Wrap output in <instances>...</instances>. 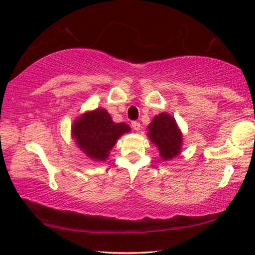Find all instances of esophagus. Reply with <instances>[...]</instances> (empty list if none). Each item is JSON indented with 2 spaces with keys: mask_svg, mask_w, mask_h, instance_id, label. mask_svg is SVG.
Returning <instances> with one entry per match:
<instances>
[{
  "mask_svg": "<svg viewBox=\"0 0 255 255\" xmlns=\"http://www.w3.org/2000/svg\"><path fill=\"white\" fill-rule=\"evenodd\" d=\"M131 125H132V128H133V130H135V131H139L141 128V125H140V123H139V122H132L131 123Z\"/></svg>",
  "mask_w": 255,
  "mask_h": 255,
  "instance_id": "34e87169",
  "label": "esophagus"
}]
</instances>
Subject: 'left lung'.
I'll list each match as a JSON object with an SVG mask.
<instances>
[{"label": "left lung", "instance_id": "left-lung-1", "mask_svg": "<svg viewBox=\"0 0 255 255\" xmlns=\"http://www.w3.org/2000/svg\"><path fill=\"white\" fill-rule=\"evenodd\" d=\"M148 138L158 147L163 160H170L180 154L182 133L174 117L167 113L159 114L148 125Z\"/></svg>", "mask_w": 255, "mask_h": 255}]
</instances>
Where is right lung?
<instances>
[{
	"mask_svg": "<svg viewBox=\"0 0 255 255\" xmlns=\"http://www.w3.org/2000/svg\"><path fill=\"white\" fill-rule=\"evenodd\" d=\"M125 123H115L106 109L83 114L74 122L72 135L78 147L94 161H106L122 134L130 132Z\"/></svg>",
	"mask_w": 255,
	"mask_h": 255,
	"instance_id": "1",
	"label": "right lung"
}]
</instances>
